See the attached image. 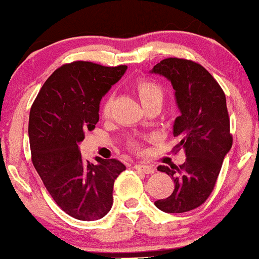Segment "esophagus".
Wrapping results in <instances>:
<instances>
[{
    "label": "esophagus",
    "mask_w": 259,
    "mask_h": 259,
    "mask_svg": "<svg viewBox=\"0 0 259 259\" xmlns=\"http://www.w3.org/2000/svg\"><path fill=\"white\" fill-rule=\"evenodd\" d=\"M134 168H135L136 170L142 171V173H145V174H153L154 173V168L151 167V165H147V164H135L134 165Z\"/></svg>",
    "instance_id": "obj_1"
}]
</instances>
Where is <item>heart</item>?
Returning a JSON list of instances; mask_svg holds the SVG:
<instances>
[{"label": "heart", "mask_w": 259, "mask_h": 259, "mask_svg": "<svg viewBox=\"0 0 259 259\" xmlns=\"http://www.w3.org/2000/svg\"><path fill=\"white\" fill-rule=\"evenodd\" d=\"M134 88H135V91L136 94H138L140 101H141L142 105L145 107L150 105V103L156 102V101H160V102H162L163 90L156 81H153V80L148 78H140L135 81ZM111 109H112V97L109 96L107 97L105 102H103L102 114L105 115V117H108L109 113H111ZM132 146L138 148L139 144L136 141H133Z\"/></svg>", "instance_id": "obj_1"}]
</instances>
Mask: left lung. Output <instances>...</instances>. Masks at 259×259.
Masks as SVG:
<instances>
[{
  "label": "left lung",
  "mask_w": 259,
  "mask_h": 259,
  "mask_svg": "<svg viewBox=\"0 0 259 259\" xmlns=\"http://www.w3.org/2000/svg\"><path fill=\"white\" fill-rule=\"evenodd\" d=\"M152 73L170 80L181 114L175 119L173 150L185 151L180 165H159L174 180L167 198L154 202L167 213H184L200 207L214 190L225 154L233 145L225 94L206 68L194 61L169 57L153 67Z\"/></svg>",
  "instance_id": "obj_1"
}]
</instances>
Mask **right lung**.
Segmentation results:
<instances>
[{
  "mask_svg": "<svg viewBox=\"0 0 259 259\" xmlns=\"http://www.w3.org/2000/svg\"><path fill=\"white\" fill-rule=\"evenodd\" d=\"M126 68L85 61L63 64L46 80L31 106L32 164L56 203L79 221H97L111 210L114 180L125 170L114 158L96 157V164L85 160L79 142L95 129L101 99Z\"/></svg>",
  "mask_w": 259,
  "mask_h": 259,
  "instance_id": "1",
  "label": "right lung"
}]
</instances>
